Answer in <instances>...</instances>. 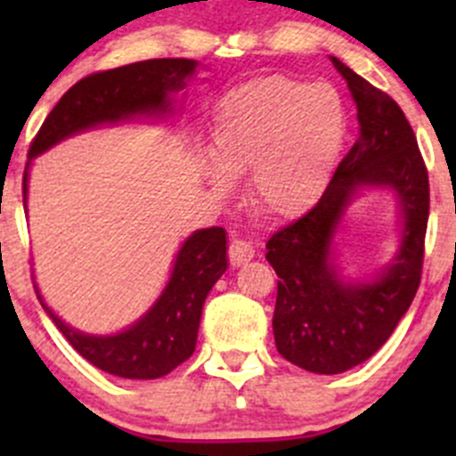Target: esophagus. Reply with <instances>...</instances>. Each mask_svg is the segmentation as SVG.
Wrapping results in <instances>:
<instances>
[{
	"instance_id": "1",
	"label": "esophagus",
	"mask_w": 456,
	"mask_h": 456,
	"mask_svg": "<svg viewBox=\"0 0 456 456\" xmlns=\"http://www.w3.org/2000/svg\"><path fill=\"white\" fill-rule=\"evenodd\" d=\"M254 256H256V249L251 242L233 240L232 245H229V262H232L233 266L247 265L249 260H254Z\"/></svg>"
}]
</instances>
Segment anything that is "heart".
Instances as JSON below:
<instances>
[{
  "mask_svg": "<svg viewBox=\"0 0 456 456\" xmlns=\"http://www.w3.org/2000/svg\"><path fill=\"white\" fill-rule=\"evenodd\" d=\"M344 139L346 114L333 87L262 77L220 101L202 174L218 196L232 191V176L249 174L247 199L257 214L293 220L324 194Z\"/></svg>",
  "mask_w": 456,
  "mask_h": 456,
  "instance_id": "1",
  "label": "heart"
}]
</instances>
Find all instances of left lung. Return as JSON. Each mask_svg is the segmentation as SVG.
<instances>
[{"mask_svg":"<svg viewBox=\"0 0 456 456\" xmlns=\"http://www.w3.org/2000/svg\"><path fill=\"white\" fill-rule=\"evenodd\" d=\"M357 105L360 136L311 211L266 242L278 273L273 338L300 369L338 375L375 355L393 335L419 289L428 227V172L402 108L357 72L330 57ZM364 189L394 191L400 216L395 257L369 281L351 279L334 262V233Z\"/></svg>","mask_w":456,"mask_h":456,"instance_id":"8db88e82","label":"left lung"}]
</instances>
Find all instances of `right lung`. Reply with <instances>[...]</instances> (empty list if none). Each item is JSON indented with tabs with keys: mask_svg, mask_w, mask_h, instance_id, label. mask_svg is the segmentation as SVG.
Instances as JSON below:
<instances>
[{
	"mask_svg": "<svg viewBox=\"0 0 456 456\" xmlns=\"http://www.w3.org/2000/svg\"><path fill=\"white\" fill-rule=\"evenodd\" d=\"M196 68L199 61L194 59H150L96 72L72 86L32 141L24 172V202L32 159L99 126L172 117L176 112L174 94L185 90L196 77ZM227 266L224 229H199L178 249L167 284L154 305L134 324L112 335L72 329L45 305L37 284L35 291L54 326L92 366L126 379H159L191 357L205 297Z\"/></svg>",
	"mask_w": 456,
	"mask_h": 456,
	"instance_id": "1",
	"label": "right lung"
}]
</instances>
